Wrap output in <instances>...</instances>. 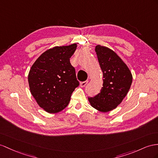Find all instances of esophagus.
I'll list each match as a JSON object with an SVG mask.
<instances>
[{"label":"esophagus","instance_id":"34e87169","mask_svg":"<svg viewBox=\"0 0 158 158\" xmlns=\"http://www.w3.org/2000/svg\"><path fill=\"white\" fill-rule=\"evenodd\" d=\"M87 83H88V81H85L81 82L80 85H81V87H85V86L87 84Z\"/></svg>","mask_w":158,"mask_h":158}]
</instances>
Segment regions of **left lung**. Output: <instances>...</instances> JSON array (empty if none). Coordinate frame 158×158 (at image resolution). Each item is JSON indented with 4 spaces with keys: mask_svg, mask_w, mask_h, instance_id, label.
Masks as SVG:
<instances>
[{
    "mask_svg": "<svg viewBox=\"0 0 158 158\" xmlns=\"http://www.w3.org/2000/svg\"><path fill=\"white\" fill-rule=\"evenodd\" d=\"M95 52L103 72V84L99 94L88 99L97 110L108 112L118 107L127 94L132 75L126 64L110 48L97 45Z\"/></svg>",
    "mask_w": 158,
    "mask_h": 158,
    "instance_id": "obj_1",
    "label": "left lung"
}]
</instances>
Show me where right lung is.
I'll list each match as a JSON object with an SVG mask.
<instances>
[{
	"label": "right lung",
	"mask_w": 158,
	"mask_h": 158,
	"mask_svg": "<svg viewBox=\"0 0 158 158\" xmlns=\"http://www.w3.org/2000/svg\"><path fill=\"white\" fill-rule=\"evenodd\" d=\"M76 44L55 47L40 55L32 65L29 76L30 91L39 106L50 114L64 110L72 93L79 85L70 58Z\"/></svg>",
	"instance_id": "1"
}]
</instances>
